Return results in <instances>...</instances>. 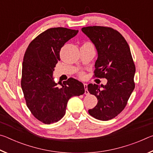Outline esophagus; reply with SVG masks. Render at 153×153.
Listing matches in <instances>:
<instances>
[{
    "mask_svg": "<svg viewBox=\"0 0 153 153\" xmlns=\"http://www.w3.org/2000/svg\"><path fill=\"white\" fill-rule=\"evenodd\" d=\"M84 88H85V94H86V95H88V94H89V92L88 91V90H87V88H88V84H84Z\"/></svg>",
    "mask_w": 153,
    "mask_h": 153,
    "instance_id": "esophagus-1",
    "label": "esophagus"
}]
</instances>
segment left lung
I'll list each match as a JSON object with an SVG mask.
<instances>
[{"mask_svg": "<svg viewBox=\"0 0 153 153\" xmlns=\"http://www.w3.org/2000/svg\"><path fill=\"white\" fill-rule=\"evenodd\" d=\"M82 31L97 51L95 77L107 79L106 85H88V92L98 99L97 105L88 113L98 120H109L124 109L135 88L136 67L130 48L123 36L111 27L89 26Z\"/></svg>", "mask_w": 153, "mask_h": 153, "instance_id": "1", "label": "left lung"}]
</instances>
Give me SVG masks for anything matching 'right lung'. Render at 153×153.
I'll return each mask as SVG.
<instances>
[{
	"mask_svg": "<svg viewBox=\"0 0 153 153\" xmlns=\"http://www.w3.org/2000/svg\"><path fill=\"white\" fill-rule=\"evenodd\" d=\"M78 30L53 27L33 39L25 51L22 66V88L27 107L34 117L45 124L57 122L65 114L69 98L84 93V84L74 78L61 84L53 76L60 61V51Z\"/></svg>",
	"mask_w": 153,
	"mask_h": 153,
	"instance_id": "right-lung-1",
	"label": "right lung"
}]
</instances>
